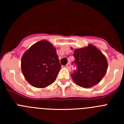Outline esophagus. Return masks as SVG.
<instances>
[{
    "instance_id": "obj_1",
    "label": "esophagus",
    "mask_w": 124,
    "mask_h": 124,
    "mask_svg": "<svg viewBox=\"0 0 124 124\" xmlns=\"http://www.w3.org/2000/svg\"><path fill=\"white\" fill-rule=\"evenodd\" d=\"M66 68H67L68 69H69V70H70V68H71V64H70V63H68L67 64H66Z\"/></svg>"
}]
</instances>
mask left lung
<instances>
[{
  "mask_svg": "<svg viewBox=\"0 0 124 124\" xmlns=\"http://www.w3.org/2000/svg\"><path fill=\"white\" fill-rule=\"evenodd\" d=\"M76 70L71 74L76 84L88 88L98 84L107 71L108 64L106 56L96 46L89 44L87 47L74 50Z\"/></svg>",
  "mask_w": 124,
  "mask_h": 124,
  "instance_id": "8db88e82",
  "label": "left lung"
}]
</instances>
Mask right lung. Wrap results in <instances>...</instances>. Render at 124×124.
<instances>
[{
    "instance_id": "add662e5",
    "label": "right lung",
    "mask_w": 124,
    "mask_h": 124,
    "mask_svg": "<svg viewBox=\"0 0 124 124\" xmlns=\"http://www.w3.org/2000/svg\"><path fill=\"white\" fill-rule=\"evenodd\" d=\"M61 66L56 48L46 40L33 45L21 60L24 77L31 86L38 88H44L54 83Z\"/></svg>"
}]
</instances>
